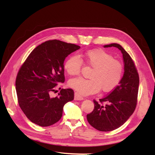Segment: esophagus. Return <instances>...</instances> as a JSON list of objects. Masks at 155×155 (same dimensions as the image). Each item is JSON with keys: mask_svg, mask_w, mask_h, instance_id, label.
I'll return each instance as SVG.
<instances>
[{"mask_svg": "<svg viewBox=\"0 0 155 155\" xmlns=\"http://www.w3.org/2000/svg\"><path fill=\"white\" fill-rule=\"evenodd\" d=\"M74 100L75 101H83L84 100V98L81 97V95L78 94L77 93H74Z\"/></svg>", "mask_w": 155, "mask_h": 155, "instance_id": "34e87169", "label": "esophagus"}]
</instances>
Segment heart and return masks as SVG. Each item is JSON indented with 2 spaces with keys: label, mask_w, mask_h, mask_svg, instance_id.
<instances>
[{
  "label": "heart",
  "mask_w": 155,
  "mask_h": 155,
  "mask_svg": "<svg viewBox=\"0 0 155 155\" xmlns=\"http://www.w3.org/2000/svg\"><path fill=\"white\" fill-rule=\"evenodd\" d=\"M80 57L93 67L90 79L77 78L68 81V86L83 96L94 94L101 88L110 92L119 84L123 77V68L119 61L108 52L101 49L91 50L81 54ZM82 61L77 56H71L65 62L64 68L69 75L77 76L81 70Z\"/></svg>",
  "instance_id": "heart-1"
}]
</instances>
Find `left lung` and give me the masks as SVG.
<instances>
[{
	"instance_id": "obj_1",
	"label": "left lung",
	"mask_w": 155,
	"mask_h": 155,
	"mask_svg": "<svg viewBox=\"0 0 155 155\" xmlns=\"http://www.w3.org/2000/svg\"><path fill=\"white\" fill-rule=\"evenodd\" d=\"M116 47L123 54L124 74L118 86L97 102L93 111L87 115L92 127L100 131H111L122 126L134 113L137 106L139 77L134 62L127 52L117 43L104 46Z\"/></svg>"
}]
</instances>
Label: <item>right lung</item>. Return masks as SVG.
I'll list each match as a JSON object with an SVG mask.
<instances>
[{
    "instance_id": "add662e5",
    "label": "right lung",
    "mask_w": 155,
    "mask_h": 155,
    "mask_svg": "<svg viewBox=\"0 0 155 155\" xmlns=\"http://www.w3.org/2000/svg\"><path fill=\"white\" fill-rule=\"evenodd\" d=\"M81 47L58 40L46 41L28 55L16 78V91L19 106L32 123L48 127L62 115L64 105L74 99L71 88L61 89L52 98L58 83L64 82V61L68 55Z\"/></svg>"
}]
</instances>
